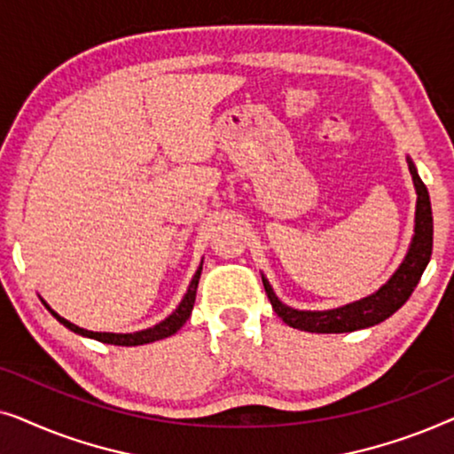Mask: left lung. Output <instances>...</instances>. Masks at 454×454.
<instances>
[{
	"label": "left lung",
	"instance_id": "obj_1",
	"mask_svg": "<svg viewBox=\"0 0 454 454\" xmlns=\"http://www.w3.org/2000/svg\"><path fill=\"white\" fill-rule=\"evenodd\" d=\"M409 173H411L415 194V221H413V238L407 247L405 258L399 264L387 283L374 294L362 297V300L345 303V306L333 309H295L278 300L275 289L269 283V278L262 275V283L266 295L272 303L278 318L285 325L306 333H353L359 328H368L380 325L388 316H393L403 303L409 300L413 289L418 287L421 275H424L427 262L432 256V238H434V223H432V204L427 188L421 182L418 167L407 157Z\"/></svg>",
	"mask_w": 454,
	"mask_h": 454
}]
</instances>
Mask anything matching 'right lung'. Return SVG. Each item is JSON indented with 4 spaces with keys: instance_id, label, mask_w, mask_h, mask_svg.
Instances as JSON below:
<instances>
[{
    "instance_id": "obj_1",
    "label": "right lung",
    "mask_w": 454,
    "mask_h": 454,
    "mask_svg": "<svg viewBox=\"0 0 454 454\" xmlns=\"http://www.w3.org/2000/svg\"><path fill=\"white\" fill-rule=\"evenodd\" d=\"M200 272H202V262H200V266H198V270L194 272V277H192V281L188 285V291H185V295L182 297V301H179V306L173 309V312L167 316L165 320H160L159 325H154L151 328H145V331H136V333H95V331H86V328H80L76 325H72L70 320H66L64 316H59L58 312H55V309H51V306H49L45 300H43V303H45V308L53 314L55 320L61 322V325H64L66 328H70L72 333L82 334V337L101 340V343H107V345H121V347L146 345V343H154V340L171 337V334H176L179 328L185 325V320H188L190 314H192V308H194L198 281H200Z\"/></svg>"
}]
</instances>
